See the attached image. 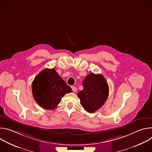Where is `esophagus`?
Wrapping results in <instances>:
<instances>
[{"label": "esophagus", "mask_w": 152, "mask_h": 152, "mask_svg": "<svg viewBox=\"0 0 152 152\" xmlns=\"http://www.w3.org/2000/svg\"><path fill=\"white\" fill-rule=\"evenodd\" d=\"M72 89L73 92H76L77 91V88L75 87V86H72Z\"/></svg>", "instance_id": "34e87169"}]
</instances>
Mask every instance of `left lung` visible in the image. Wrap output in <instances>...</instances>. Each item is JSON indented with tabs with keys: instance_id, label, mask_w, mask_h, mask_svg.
Here are the masks:
<instances>
[{
	"instance_id": "1",
	"label": "left lung",
	"mask_w": 152,
	"mask_h": 152,
	"mask_svg": "<svg viewBox=\"0 0 152 152\" xmlns=\"http://www.w3.org/2000/svg\"><path fill=\"white\" fill-rule=\"evenodd\" d=\"M82 85L83 89L78 93L77 97L83 109L93 113L105 103L109 94V86L102 75L93 73L86 76Z\"/></svg>"
}]
</instances>
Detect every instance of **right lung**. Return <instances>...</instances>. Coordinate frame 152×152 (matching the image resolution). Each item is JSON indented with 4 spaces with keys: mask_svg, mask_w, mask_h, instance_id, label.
<instances>
[{
    "mask_svg": "<svg viewBox=\"0 0 152 152\" xmlns=\"http://www.w3.org/2000/svg\"><path fill=\"white\" fill-rule=\"evenodd\" d=\"M33 97L37 103L45 110H53L71 88L58 75L55 69L42 70L32 84Z\"/></svg>",
    "mask_w": 152,
    "mask_h": 152,
    "instance_id": "add662e5",
    "label": "right lung"
}]
</instances>
